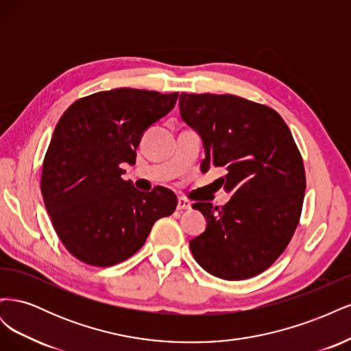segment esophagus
I'll list each match as a JSON object with an SVG mask.
<instances>
[{
  "label": "esophagus",
  "mask_w": 351,
  "mask_h": 351,
  "mask_svg": "<svg viewBox=\"0 0 351 351\" xmlns=\"http://www.w3.org/2000/svg\"><path fill=\"white\" fill-rule=\"evenodd\" d=\"M178 210H186V209H192V204L184 197H178V204H177Z\"/></svg>",
  "instance_id": "obj_1"
}]
</instances>
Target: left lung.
<instances>
[{
    "instance_id": "left-lung-1",
    "label": "left lung",
    "mask_w": 351,
    "mask_h": 351,
    "mask_svg": "<svg viewBox=\"0 0 351 351\" xmlns=\"http://www.w3.org/2000/svg\"><path fill=\"white\" fill-rule=\"evenodd\" d=\"M183 121L200 136V169L222 167L231 199L197 202L206 230L190 241L196 262L222 280H247L280 258L299 224L306 176L289 125L267 105L234 95L182 93Z\"/></svg>"
}]
</instances>
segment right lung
<instances>
[{
	"label": "right lung",
	"instance_id": "right-lung-1",
	"mask_svg": "<svg viewBox=\"0 0 351 351\" xmlns=\"http://www.w3.org/2000/svg\"><path fill=\"white\" fill-rule=\"evenodd\" d=\"M178 93L120 88L71 104L56 125L42 165L40 192L66 249L92 267H112L139 250L155 222L171 215L165 187L139 192L124 164L147 127L174 108Z\"/></svg>",
	"mask_w": 351,
	"mask_h": 351
}]
</instances>
